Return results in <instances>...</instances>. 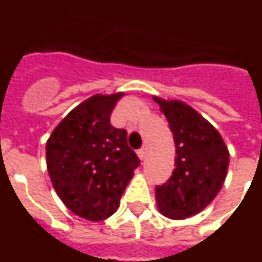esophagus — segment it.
I'll return each mask as SVG.
<instances>
[{
  "mask_svg": "<svg viewBox=\"0 0 262 262\" xmlns=\"http://www.w3.org/2000/svg\"><path fill=\"white\" fill-rule=\"evenodd\" d=\"M138 156H139V159H140V160L145 159V149H144V148H140V149H139Z\"/></svg>",
  "mask_w": 262,
  "mask_h": 262,
  "instance_id": "esophagus-1",
  "label": "esophagus"
}]
</instances>
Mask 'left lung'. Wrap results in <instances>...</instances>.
Returning a JSON list of instances; mask_svg holds the SVG:
<instances>
[{"instance_id": "8db88e82", "label": "left lung", "mask_w": 262, "mask_h": 262, "mask_svg": "<svg viewBox=\"0 0 262 262\" xmlns=\"http://www.w3.org/2000/svg\"><path fill=\"white\" fill-rule=\"evenodd\" d=\"M173 134L176 159L172 176L156 186L161 214L185 219L202 211L223 186L230 154L223 138L193 107L155 97Z\"/></svg>"}]
</instances>
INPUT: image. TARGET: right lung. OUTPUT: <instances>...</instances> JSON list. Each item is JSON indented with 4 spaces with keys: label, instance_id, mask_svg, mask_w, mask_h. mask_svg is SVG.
I'll use <instances>...</instances> for the list:
<instances>
[{
    "label": "right lung",
    "instance_id": "obj_1",
    "mask_svg": "<svg viewBox=\"0 0 262 262\" xmlns=\"http://www.w3.org/2000/svg\"><path fill=\"white\" fill-rule=\"evenodd\" d=\"M124 93L96 94L57 124L47 140V169L60 200L73 214L103 221L119 207L120 196L140 160L127 144V131L110 117Z\"/></svg>",
    "mask_w": 262,
    "mask_h": 262
}]
</instances>
